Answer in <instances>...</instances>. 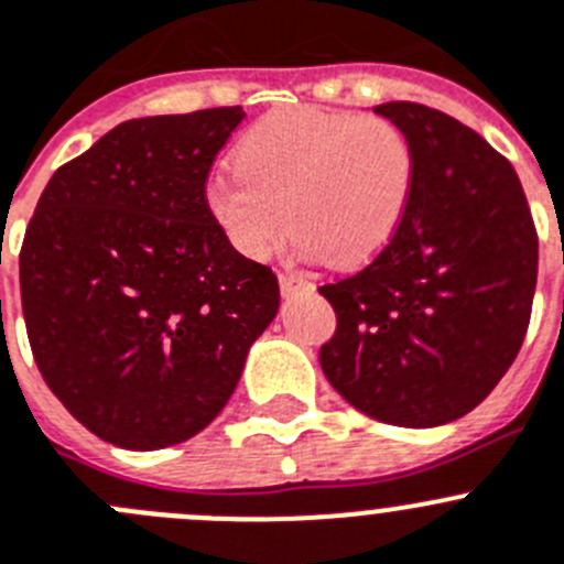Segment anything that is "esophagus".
Instances as JSON below:
<instances>
[{"mask_svg":"<svg viewBox=\"0 0 564 564\" xmlns=\"http://www.w3.org/2000/svg\"><path fill=\"white\" fill-rule=\"evenodd\" d=\"M310 288L313 285H310L304 276H296V273H279V291H282L285 299L296 296V293H307Z\"/></svg>","mask_w":564,"mask_h":564,"instance_id":"1","label":"esophagus"}]
</instances>
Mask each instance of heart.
I'll return each mask as SVG.
<instances>
[{
  "mask_svg": "<svg viewBox=\"0 0 564 564\" xmlns=\"http://www.w3.org/2000/svg\"><path fill=\"white\" fill-rule=\"evenodd\" d=\"M413 181V144L394 122L302 106L248 128L237 164L206 181L204 204L248 260L271 257L293 224L307 254L358 268L394 240Z\"/></svg>",
  "mask_w": 564,
  "mask_h": 564,
  "instance_id": "b5f03b06",
  "label": "heart"
}]
</instances>
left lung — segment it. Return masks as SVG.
I'll return each mask as SVG.
<instances>
[{"mask_svg": "<svg viewBox=\"0 0 564 564\" xmlns=\"http://www.w3.org/2000/svg\"><path fill=\"white\" fill-rule=\"evenodd\" d=\"M375 113L413 144L411 206L371 265L318 288L338 318L318 358L333 389L371 420L447 425L518 358L536 231L514 167L473 128L405 100Z\"/></svg>", "mask_w": 564, "mask_h": 564, "instance_id": "left-lung-1", "label": "left lung"}]
</instances>
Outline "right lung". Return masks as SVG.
Returning a JSON list of instances; mask_svg holds the SVG:
<instances>
[{"mask_svg":"<svg viewBox=\"0 0 564 564\" xmlns=\"http://www.w3.org/2000/svg\"><path fill=\"white\" fill-rule=\"evenodd\" d=\"M242 108L120 122L55 170L19 257L44 383L80 425L126 451L204 431L276 318L279 282L204 204Z\"/></svg>","mask_w":564,"mask_h":564,"instance_id":"right-lung-1","label":"right lung"}]
</instances>
